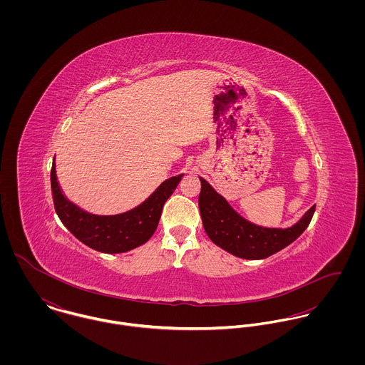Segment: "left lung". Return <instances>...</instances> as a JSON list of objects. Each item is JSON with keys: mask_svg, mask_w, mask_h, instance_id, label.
Listing matches in <instances>:
<instances>
[{"mask_svg": "<svg viewBox=\"0 0 365 365\" xmlns=\"http://www.w3.org/2000/svg\"><path fill=\"white\" fill-rule=\"evenodd\" d=\"M200 180L198 205L204 229L216 246L236 257L247 260L267 259L295 242L312 220L314 207L288 229L261 227L242 217L210 184L204 178Z\"/></svg>", "mask_w": 365, "mask_h": 365, "instance_id": "8db88e82", "label": "left lung"}]
</instances>
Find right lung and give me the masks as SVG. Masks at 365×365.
Here are the masks:
<instances>
[{
  "instance_id": "obj_1",
  "label": "right lung",
  "mask_w": 365,
  "mask_h": 365,
  "mask_svg": "<svg viewBox=\"0 0 365 365\" xmlns=\"http://www.w3.org/2000/svg\"><path fill=\"white\" fill-rule=\"evenodd\" d=\"M181 175L165 180L139 207L120 215L100 216L70 202L57 181L56 164L51 171L53 202L61 223L86 246L106 253H125L145 245L156 232L164 202L177 188Z\"/></svg>"
}]
</instances>
